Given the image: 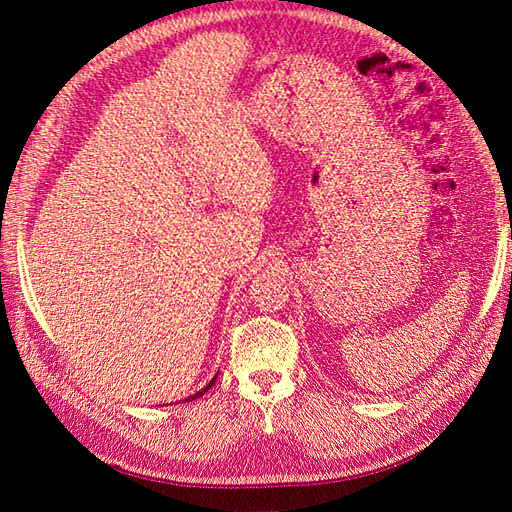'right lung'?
Returning <instances> with one entry per match:
<instances>
[{
	"instance_id": "right-lung-1",
	"label": "right lung",
	"mask_w": 512,
	"mask_h": 512,
	"mask_svg": "<svg viewBox=\"0 0 512 512\" xmlns=\"http://www.w3.org/2000/svg\"><path fill=\"white\" fill-rule=\"evenodd\" d=\"M213 383H215V378L211 380V383L209 385H206L202 391H198V394H193V396H189V398H184V400H195V398H200V396H204V391H209L211 387H213Z\"/></svg>"
}]
</instances>
